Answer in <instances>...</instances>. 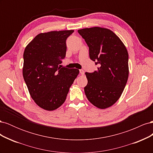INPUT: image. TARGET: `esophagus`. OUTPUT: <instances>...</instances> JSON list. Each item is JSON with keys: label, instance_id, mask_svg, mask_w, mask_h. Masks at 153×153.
<instances>
[{"label": "esophagus", "instance_id": "34e87169", "mask_svg": "<svg viewBox=\"0 0 153 153\" xmlns=\"http://www.w3.org/2000/svg\"><path fill=\"white\" fill-rule=\"evenodd\" d=\"M80 73L82 75H84V71L83 70V69H80Z\"/></svg>", "mask_w": 153, "mask_h": 153}]
</instances>
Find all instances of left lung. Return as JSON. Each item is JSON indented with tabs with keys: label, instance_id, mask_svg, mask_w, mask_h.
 Instances as JSON below:
<instances>
[{
	"label": "left lung",
	"instance_id": "8db88e82",
	"mask_svg": "<svg viewBox=\"0 0 153 153\" xmlns=\"http://www.w3.org/2000/svg\"><path fill=\"white\" fill-rule=\"evenodd\" d=\"M78 32L89 47L90 59L99 66L94 73H85L88 81L84 87L86 97L97 108H108L121 97L128 81L127 49L110 29L94 27Z\"/></svg>",
	"mask_w": 153,
	"mask_h": 153
}]
</instances>
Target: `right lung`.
<instances>
[{
  "mask_svg": "<svg viewBox=\"0 0 153 153\" xmlns=\"http://www.w3.org/2000/svg\"><path fill=\"white\" fill-rule=\"evenodd\" d=\"M73 32L40 33L25 48L23 76L31 98L44 110H54L64 103L79 74L77 69L59 66L66 56V39Z\"/></svg>",
  "mask_w": 153,
  "mask_h": 153,
  "instance_id": "1",
  "label": "right lung"
}]
</instances>
